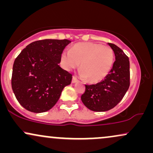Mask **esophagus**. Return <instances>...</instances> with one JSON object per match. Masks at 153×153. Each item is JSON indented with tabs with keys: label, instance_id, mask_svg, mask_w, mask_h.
<instances>
[{
	"label": "esophagus",
	"instance_id": "obj_1",
	"mask_svg": "<svg viewBox=\"0 0 153 153\" xmlns=\"http://www.w3.org/2000/svg\"><path fill=\"white\" fill-rule=\"evenodd\" d=\"M78 81V79H77V78L75 76H73V78H72V82H75Z\"/></svg>",
	"mask_w": 153,
	"mask_h": 153
}]
</instances>
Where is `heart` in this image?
<instances>
[{
  "label": "heart",
  "instance_id": "obj_1",
  "mask_svg": "<svg viewBox=\"0 0 153 153\" xmlns=\"http://www.w3.org/2000/svg\"><path fill=\"white\" fill-rule=\"evenodd\" d=\"M114 61L111 47L99 43L80 42L73 45L70 51L62 54V62L68 71L75 69L80 65L82 77L88 81L96 82L109 73Z\"/></svg>",
  "mask_w": 153,
  "mask_h": 153
}]
</instances>
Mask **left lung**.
Listing matches in <instances>:
<instances>
[{
  "label": "left lung",
  "instance_id": "8db88e82",
  "mask_svg": "<svg viewBox=\"0 0 153 153\" xmlns=\"http://www.w3.org/2000/svg\"><path fill=\"white\" fill-rule=\"evenodd\" d=\"M108 45L115 54L113 68L101 82L85 85V92L81 96L83 104L94 111H106L115 107L130 85L129 57L114 44Z\"/></svg>",
  "mask_w": 153,
  "mask_h": 153
}]
</instances>
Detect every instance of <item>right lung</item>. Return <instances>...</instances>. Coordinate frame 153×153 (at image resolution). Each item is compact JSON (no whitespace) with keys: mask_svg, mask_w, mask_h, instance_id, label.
<instances>
[{"mask_svg":"<svg viewBox=\"0 0 153 153\" xmlns=\"http://www.w3.org/2000/svg\"><path fill=\"white\" fill-rule=\"evenodd\" d=\"M68 39H42L29 44L15 59L11 86L16 98L29 111L41 113L57 102L72 80L71 73L59 65Z\"/></svg>","mask_w":153,"mask_h":153,"instance_id":"obj_1","label":"right lung"}]
</instances>
